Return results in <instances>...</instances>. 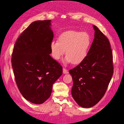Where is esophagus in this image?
Listing matches in <instances>:
<instances>
[{
    "instance_id": "1",
    "label": "esophagus",
    "mask_w": 124,
    "mask_h": 124,
    "mask_svg": "<svg viewBox=\"0 0 124 124\" xmlns=\"http://www.w3.org/2000/svg\"><path fill=\"white\" fill-rule=\"evenodd\" d=\"M63 73L64 74H68V70H67V69H66L65 68H63Z\"/></svg>"
}]
</instances>
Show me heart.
<instances>
[{"label":"heart","mask_w":124,"mask_h":124,"mask_svg":"<svg viewBox=\"0 0 124 124\" xmlns=\"http://www.w3.org/2000/svg\"><path fill=\"white\" fill-rule=\"evenodd\" d=\"M91 45V39L88 33L68 31L60 35L58 41H52L51 55L53 59L59 60L65 50V63L72 62L73 64H78L85 59Z\"/></svg>","instance_id":"b5f03b06"}]
</instances>
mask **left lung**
I'll return each instance as SVG.
<instances>
[{"label": "left lung", "mask_w": 124, "mask_h": 124, "mask_svg": "<svg viewBox=\"0 0 124 124\" xmlns=\"http://www.w3.org/2000/svg\"><path fill=\"white\" fill-rule=\"evenodd\" d=\"M94 38L83 62L69 70L73 86L71 94L81 107L89 108L105 94L113 74V55L107 37L93 25Z\"/></svg>", "instance_id": "8db88e82"}]
</instances>
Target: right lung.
Segmentation results:
<instances>
[{
    "label": "right lung",
    "instance_id": "add662e5",
    "mask_svg": "<svg viewBox=\"0 0 124 124\" xmlns=\"http://www.w3.org/2000/svg\"><path fill=\"white\" fill-rule=\"evenodd\" d=\"M51 20L31 23L17 39L11 62L18 88L26 100L42 104L49 98L62 67L50 56L54 34Z\"/></svg>",
    "mask_w": 124,
    "mask_h": 124
}]
</instances>
